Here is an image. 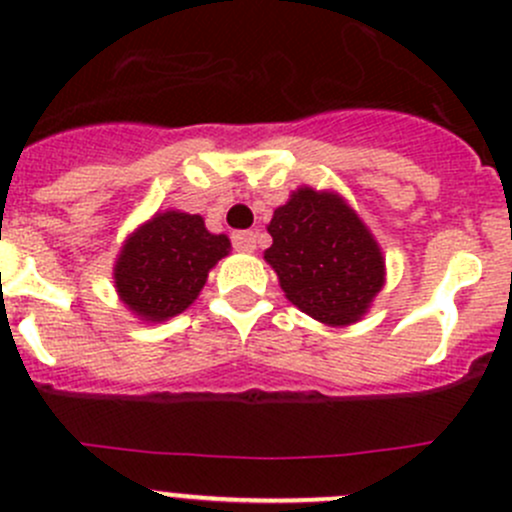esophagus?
<instances>
[{"instance_id": "1", "label": "esophagus", "mask_w": 512, "mask_h": 512, "mask_svg": "<svg viewBox=\"0 0 512 512\" xmlns=\"http://www.w3.org/2000/svg\"><path fill=\"white\" fill-rule=\"evenodd\" d=\"M232 245H235L237 252H255L257 247V235L250 230H242L232 235Z\"/></svg>"}]
</instances>
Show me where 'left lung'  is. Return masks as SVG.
Returning <instances> with one entry per match:
<instances>
[{"instance_id": "1", "label": "left lung", "mask_w": 512, "mask_h": 512, "mask_svg": "<svg viewBox=\"0 0 512 512\" xmlns=\"http://www.w3.org/2000/svg\"><path fill=\"white\" fill-rule=\"evenodd\" d=\"M267 232L265 262L294 307L329 327H347L369 312L386 282V260L342 195L302 185L275 210Z\"/></svg>"}]
</instances>
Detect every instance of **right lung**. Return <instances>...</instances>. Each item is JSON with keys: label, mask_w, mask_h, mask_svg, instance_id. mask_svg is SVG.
<instances>
[{"label": "right lung", "mask_w": 512, "mask_h": 512, "mask_svg": "<svg viewBox=\"0 0 512 512\" xmlns=\"http://www.w3.org/2000/svg\"><path fill=\"white\" fill-rule=\"evenodd\" d=\"M227 255V235L210 232L200 215L163 210L123 240L113 287L133 317L158 324L185 312Z\"/></svg>", "instance_id": "obj_1"}]
</instances>
